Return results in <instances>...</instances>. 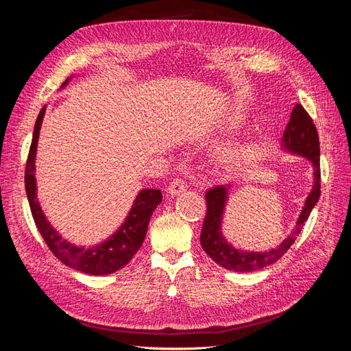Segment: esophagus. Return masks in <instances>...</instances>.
Segmentation results:
<instances>
[{
	"label": "esophagus",
	"instance_id": "esophagus-1",
	"mask_svg": "<svg viewBox=\"0 0 351 351\" xmlns=\"http://www.w3.org/2000/svg\"><path fill=\"white\" fill-rule=\"evenodd\" d=\"M186 189H187V184L184 183V180L174 178L168 186V193L171 196H177V195H182L183 192H186Z\"/></svg>",
	"mask_w": 351,
	"mask_h": 351
}]
</instances>
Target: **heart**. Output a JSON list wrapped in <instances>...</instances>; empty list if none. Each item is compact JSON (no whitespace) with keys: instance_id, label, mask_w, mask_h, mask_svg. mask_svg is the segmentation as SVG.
I'll return each instance as SVG.
<instances>
[{"instance_id":"b5f03b06","label":"heart","mask_w":351,"mask_h":351,"mask_svg":"<svg viewBox=\"0 0 351 351\" xmlns=\"http://www.w3.org/2000/svg\"><path fill=\"white\" fill-rule=\"evenodd\" d=\"M239 156V149L236 146H227L221 151V158L224 159L226 162H232Z\"/></svg>"}]
</instances>
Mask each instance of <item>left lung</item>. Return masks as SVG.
Returning <instances> with one entry per match:
<instances>
[{"label":"left lung","mask_w":351,"mask_h":351,"mask_svg":"<svg viewBox=\"0 0 351 351\" xmlns=\"http://www.w3.org/2000/svg\"><path fill=\"white\" fill-rule=\"evenodd\" d=\"M282 146L287 151L309 159V161H312L315 169L312 192L304 202V208L299 219H297L294 231L280 244V246L271 249L269 252H244L234 249L231 244L227 243V240L221 232V222L228 197V187L231 186L221 184L212 187L205 195L206 215L200 232V244L204 250L209 254L210 259L218 263L219 267L236 272H253L259 271L265 267H269L271 263L277 262L280 258L284 256V253L291 247V244L295 241L297 236L300 234L304 222L309 218L312 209L317 204V200H319V137H317V130L313 124V120L300 104L295 105L290 115V121L287 124L282 134Z\"/></svg>","instance_id":"obj_1"}]
</instances>
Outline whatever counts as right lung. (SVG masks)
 Instances as JSON below:
<instances>
[{"mask_svg":"<svg viewBox=\"0 0 351 351\" xmlns=\"http://www.w3.org/2000/svg\"><path fill=\"white\" fill-rule=\"evenodd\" d=\"M67 82L69 79L62 83L61 88H64ZM44 114L45 107L40 110L36 119L25 171V187L29 206L40 236L45 240L49 250L54 253V256L73 269L90 275H107L119 271L124 265L129 263L136 254V252L141 249L147 231V224H149V219L152 217V212L162 200L161 190H142V192L137 195L132 210L129 212V217L124 221V224L117 230V232H114L107 241L86 249L74 246V244L62 240L61 236L54 230V227L47 221L36 197L35 158L39 130L42 120H44Z\"/></svg>","mask_w":351,"mask_h":351,"instance_id":"obj_1","label":"right lung"}]
</instances>
